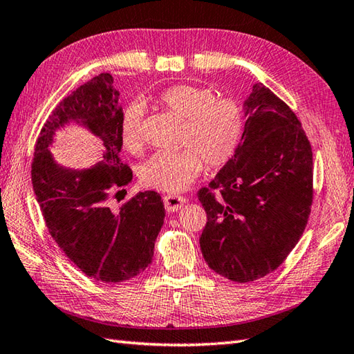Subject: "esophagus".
Listing matches in <instances>:
<instances>
[{"label": "esophagus", "mask_w": 354, "mask_h": 354, "mask_svg": "<svg viewBox=\"0 0 354 354\" xmlns=\"http://www.w3.org/2000/svg\"><path fill=\"white\" fill-rule=\"evenodd\" d=\"M185 203V197L176 196V194H167L164 196V205H166V209L169 212H175L180 209V207Z\"/></svg>", "instance_id": "obj_1"}]
</instances>
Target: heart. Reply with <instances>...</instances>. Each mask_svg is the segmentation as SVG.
<instances>
[{
    "label": "heart",
    "mask_w": 354,
    "mask_h": 354,
    "mask_svg": "<svg viewBox=\"0 0 354 354\" xmlns=\"http://www.w3.org/2000/svg\"><path fill=\"white\" fill-rule=\"evenodd\" d=\"M157 101L184 119L180 145L185 147L176 152L160 151L143 164L140 178L147 187L183 192L201 175L203 160L217 167L234 157L243 134V113L235 101L216 97L212 88L193 84L164 88ZM143 116V104L134 101L120 118V142L129 153H140L145 146Z\"/></svg>",
    "instance_id": "b5f03b06"
}]
</instances>
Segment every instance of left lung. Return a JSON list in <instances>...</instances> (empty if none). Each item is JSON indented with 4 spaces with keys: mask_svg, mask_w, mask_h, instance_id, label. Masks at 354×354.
Here are the masks:
<instances>
[{
    "mask_svg": "<svg viewBox=\"0 0 354 354\" xmlns=\"http://www.w3.org/2000/svg\"><path fill=\"white\" fill-rule=\"evenodd\" d=\"M243 109L248 120L238 149L199 190L207 211L203 258L240 283L282 264L305 231L314 196L312 149L294 111L262 83L253 84Z\"/></svg>",
    "mask_w": 354,
    "mask_h": 354,
    "instance_id": "1",
    "label": "left lung"
}]
</instances>
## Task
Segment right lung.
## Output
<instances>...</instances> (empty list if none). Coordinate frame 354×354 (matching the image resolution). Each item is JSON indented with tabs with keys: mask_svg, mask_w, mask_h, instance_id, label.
I'll use <instances>...</instances> for the list:
<instances>
[{
	"mask_svg": "<svg viewBox=\"0 0 354 354\" xmlns=\"http://www.w3.org/2000/svg\"><path fill=\"white\" fill-rule=\"evenodd\" d=\"M119 92L110 73H101L64 97L48 118L36 142L31 183L49 234L84 274L105 283L129 281L153 258L164 223V203L157 192H138L120 209L110 197L133 180L119 158ZM78 124L103 142L102 160L77 171L62 167L50 153L55 134Z\"/></svg>",
	"mask_w": 354,
	"mask_h": 354,
	"instance_id": "obj_1",
	"label": "right lung"
}]
</instances>
